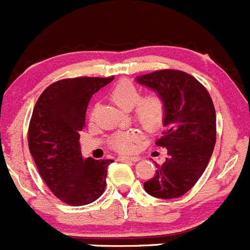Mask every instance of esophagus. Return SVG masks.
Here are the masks:
<instances>
[{
	"instance_id": "obj_1",
	"label": "esophagus",
	"mask_w": 250,
	"mask_h": 250,
	"mask_svg": "<svg viewBox=\"0 0 250 250\" xmlns=\"http://www.w3.org/2000/svg\"><path fill=\"white\" fill-rule=\"evenodd\" d=\"M120 161H129V162H137L140 160V156H120Z\"/></svg>"
}]
</instances>
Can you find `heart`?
<instances>
[{
	"instance_id": "b5f03b06",
	"label": "heart",
	"mask_w": 250,
	"mask_h": 250,
	"mask_svg": "<svg viewBox=\"0 0 250 250\" xmlns=\"http://www.w3.org/2000/svg\"><path fill=\"white\" fill-rule=\"evenodd\" d=\"M109 99L123 110L133 111L134 120L146 130L153 131L162 125L167 113V105L163 96L151 91L141 96L140 89L130 80H121L109 90ZM136 130L117 131L111 136L110 146L121 153L134 150L139 139Z\"/></svg>"
}]
</instances>
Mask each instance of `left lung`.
Returning a JSON list of instances; mask_svg holds the SVG:
<instances>
[{"instance_id":"left-lung-1","label":"left lung","mask_w":250,"mask_h":250,"mask_svg":"<svg viewBox=\"0 0 250 250\" xmlns=\"http://www.w3.org/2000/svg\"><path fill=\"white\" fill-rule=\"evenodd\" d=\"M163 96L167 105L156 146L168 157L143 187L157 199H176L194 187L207 168L216 142V114L207 89L181 70L163 69L136 77Z\"/></svg>"}]
</instances>
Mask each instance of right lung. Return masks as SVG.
Wrapping results in <instances>:
<instances>
[{
  "label": "right lung",
  "instance_id": "right-lung-1",
  "mask_svg": "<svg viewBox=\"0 0 250 250\" xmlns=\"http://www.w3.org/2000/svg\"><path fill=\"white\" fill-rule=\"evenodd\" d=\"M113 79L60 80L44 89L34 107L28 129L30 154L51 193L67 205H88L104 191L113 160L83 159L79 140L91 96Z\"/></svg>",
  "mask_w": 250,
  "mask_h": 250
}]
</instances>
